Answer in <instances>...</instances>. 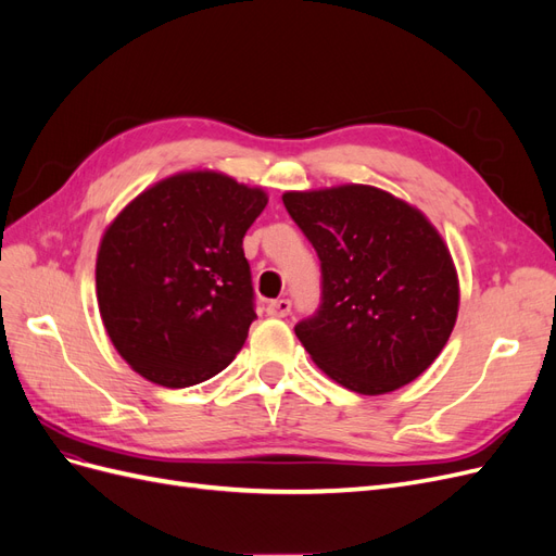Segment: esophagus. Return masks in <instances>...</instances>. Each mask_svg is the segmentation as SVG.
Instances as JSON below:
<instances>
[{
    "mask_svg": "<svg viewBox=\"0 0 556 556\" xmlns=\"http://www.w3.org/2000/svg\"><path fill=\"white\" fill-rule=\"evenodd\" d=\"M267 314H270V316H277V318L289 316V314H291V300L281 298V300H273V302H267Z\"/></svg>",
    "mask_w": 556,
    "mask_h": 556,
    "instance_id": "34e87169",
    "label": "esophagus"
}]
</instances>
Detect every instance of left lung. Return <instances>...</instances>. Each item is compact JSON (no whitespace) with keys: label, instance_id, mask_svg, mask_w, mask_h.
<instances>
[{"label":"left lung","instance_id":"obj_1","mask_svg":"<svg viewBox=\"0 0 556 556\" xmlns=\"http://www.w3.org/2000/svg\"><path fill=\"white\" fill-rule=\"evenodd\" d=\"M320 258V307L295 326L312 361L361 395H386L432 365L459 309L451 249L425 214L379 187L286 191Z\"/></svg>","mask_w":556,"mask_h":556}]
</instances>
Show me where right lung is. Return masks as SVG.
I'll return each mask as SVG.
<instances>
[{
  "mask_svg": "<svg viewBox=\"0 0 556 556\" xmlns=\"http://www.w3.org/2000/svg\"><path fill=\"white\" fill-rule=\"evenodd\" d=\"M267 205L261 187L182 170L148 187L105 228L97 302L117 353L164 388L230 365L256 318L242 238Z\"/></svg>",
  "mask_w": 556,
  "mask_h": 556,
  "instance_id": "1",
  "label": "right lung"
}]
</instances>
